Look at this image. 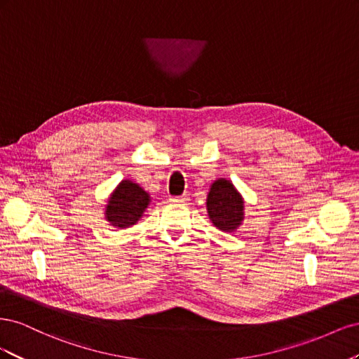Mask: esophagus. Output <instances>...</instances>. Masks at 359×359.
Here are the masks:
<instances>
[{"label": "esophagus", "mask_w": 359, "mask_h": 359, "mask_svg": "<svg viewBox=\"0 0 359 359\" xmlns=\"http://www.w3.org/2000/svg\"><path fill=\"white\" fill-rule=\"evenodd\" d=\"M172 201H175V202H187V201H189V196H187V194H181V196L172 198Z\"/></svg>", "instance_id": "esophagus-1"}]
</instances>
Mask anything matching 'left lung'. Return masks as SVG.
<instances>
[{"instance_id": "1", "label": "left lung", "mask_w": 359, "mask_h": 359, "mask_svg": "<svg viewBox=\"0 0 359 359\" xmlns=\"http://www.w3.org/2000/svg\"><path fill=\"white\" fill-rule=\"evenodd\" d=\"M244 198L227 178H217L206 194V212L222 232H235L244 222Z\"/></svg>"}]
</instances>
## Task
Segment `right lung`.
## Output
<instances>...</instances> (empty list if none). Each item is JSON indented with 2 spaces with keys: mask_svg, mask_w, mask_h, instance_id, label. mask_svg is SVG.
Here are the masks:
<instances>
[{
  "mask_svg": "<svg viewBox=\"0 0 359 359\" xmlns=\"http://www.w3.org/2000/svg\"><path fill=\"white\" fill-rule=\"evenodd\" d=\"M149 203L151 196L148 191L136 181L123 180L106 201L104 219L116 229H127L142 219Z\"/></svg>",
  "mask_w": 359,
  "mask_h": 359,
  "instance_id": "obj_1",
  "label": "right lung"
}]
</instances>
